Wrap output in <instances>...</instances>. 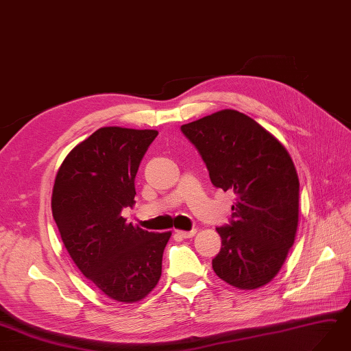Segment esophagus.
<instances>
[{
  "instance_id": "esophagus-1",
  "label": "esophagus",
  "mask_w": 351,
  "mask_h": 351,
  "mask_svg": "<svg viewBox=\"0 0 351 351\" xmlns=\"http://www.w3.org/2000/svg\"><path fill=\"white\" fill-rule=\"evenodd\" d=\"M176 234L178 236L180 239H189V238H193L196 234V230H191V232H186V230H176Z\"/></svg>"
}]
</instances>
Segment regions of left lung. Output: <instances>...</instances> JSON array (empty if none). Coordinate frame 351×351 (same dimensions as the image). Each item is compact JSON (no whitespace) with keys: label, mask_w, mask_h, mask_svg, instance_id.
<instances>
[{"label":"left lung","mask_w":351,"mask_h":351,"mask_svg":"<svg viewBox=\"0 0 351 351\" xmlns=\"http://www.w3.org/2000/svg\"><path fill=\"white\" fill-rule=\"evenodd\" d=\"M202 155L215 187L234 193L230 226L219 227L217 276L238 289L276 276L298 227L300 180L287 147L258 122L233 109L182 125Z\"/></svg>","instance_id":"left-lung-1"}]
</instances>
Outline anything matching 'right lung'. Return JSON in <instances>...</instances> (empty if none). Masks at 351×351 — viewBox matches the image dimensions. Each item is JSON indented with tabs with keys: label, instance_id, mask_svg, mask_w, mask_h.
<instances>
[{
	"label": "right lung",
	"instance_id": "right-lung-1",
	"mask_svg": "<svg viewBox=\"0 0 351 351\" xmlns=\"http://www.w3.org/2000/svg\"><path fill=\"white\" fill-rule=\"evenodd\" d=\"M156 130L103 127L75 146L56 174L51 211L72 261L110 300L131 304L159 282L171 232L127 223L134 178Z\"/></svg>",
	"mask_w": 351,
	"mask_h": 351
}]
</instances>
